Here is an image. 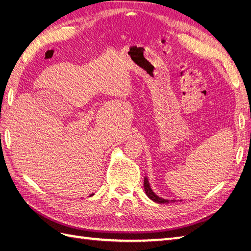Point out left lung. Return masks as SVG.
I'll use <instances>...</instances> for the list:
<instances>
[{
    "instance_id": "1",
    "label": "left lung",
    "mask_w": 251,
    "mask_h": 251,
    "mask_svg": "<svg viewBox=\"0 0 251 251\" xmlns=\"http://www.w3.org/2000/svg\"><path fill=\"white\" fill-rule=\"evenodd\" d=\"M143 185H145V192L146 194L148 195V197L150 200H152L153 201L155 202H158V204H168V202H172V201H175L174 200H165V199H162V197H159L158 195H156L155 193H154L153 190L151 189V185L150 183H149V180L147 177H145V182H143Z\"/></svg>"
}]
</instances>
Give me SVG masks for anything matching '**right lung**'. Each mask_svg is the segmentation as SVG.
I'll return each mask as SVG.
<instances>
[{"label": "right lung", "mask_w": 251, "mask_h": 251, "mask_svg": "<svg viewBox=\"0 0 251 251\" xmlns=\"http://www.w3.org/2000/svg\"><path fill=\"white\" fill-rule=\"evenodd\" d=\"M92 195H93V194H92ZM92 195H90V196H92Z\"/></svg>", "instance_id": "add662e5"}]
</instances>
